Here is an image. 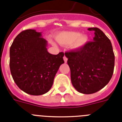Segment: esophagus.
<instances>
[{"label": "esophagus", "instance_id": "34e87169", "mask_svg": "<svg viewBox=\"0 0 122 122\" xmlns=\"http://www.w3.org/2000/svg\"><path fill=\"white\" fill-rule=\"evenodd\" d=\"M63 60H64V62L66 63V62H67V60H68V59H67V57H65V56H64V57H63Z\"/></svg>", "mask_w": 122, "mask_h": 122}]
</instances>
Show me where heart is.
Masks as SVG:
<instances>
[{"label":"heart","instance_id":"heart-1","mask_svg":"<svg viewBox=\"0 0 122 122\" xmlns=\"http://www.w3.org/2000/svg\"><path fill=\"white\" fill-rule=\"evenodd\" d=\"M56 40L62 45H70L73 44L75 49H80L88 42V37L78 32H62L56 36Z\"/></svg>","mask_w":122,"mask_h":122}]
</instances>
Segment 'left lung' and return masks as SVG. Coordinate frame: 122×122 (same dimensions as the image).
Returning a JSON list of instances; mask_svg holds the SVG:
<instances>
[{
  "label": "left lung",
  "instance_id": "left-lung-1",
  "mask_svg": "<svg viewBox=\"0 0 122 122\" xmlns=\"http://www.w3.org/2000/svg\"><path fill=\"white\" fill-rule=\"evenodd\" d=\"M88 30L94 32L93 41L82 48L65 53L72 85L84 94H92L103 88L112 77L115 65L110 39L98 28Z\"/></svg>",
  "mask_w": 122,
  "mask_h": 122
}]
</instances>
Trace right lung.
Wrapping results in <instances>:
<instances>
[{
	"label": "right lung",
	"instance_id": "add662e5",
	"mask_svg": "<svg viewBox=\"0 0 122 122\" xmlns=\"http://www.w3.org/2000/svg\"><path fill=\"white\" fill-rule=\"evenodd\" d=\"M42 32L34 29L21 32L10 48V69L15 83L32 95L45 94L52 87L64 54L49 53Z\"/></svg>",
	"mask_w": 122,
	"mask_h": 122
}]
</instances>
